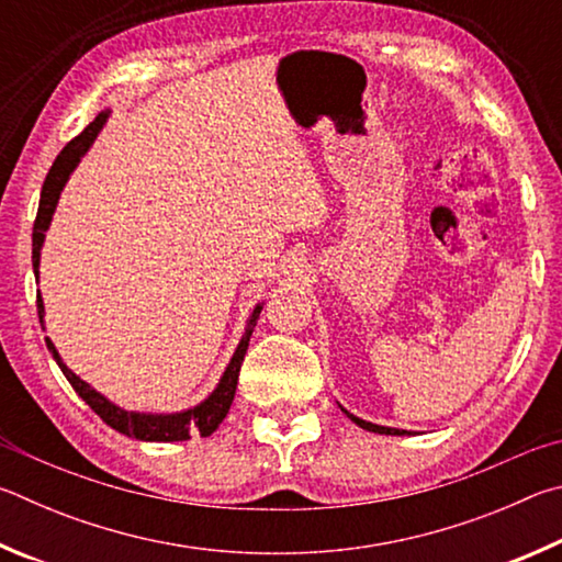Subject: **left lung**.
<instances>
[{
	"label": "left lung",
	"mask_w": 562,
	"mask_h": 562,
	"mask_svg": "<svg viewBox=\"0 0 562 562\" xmlns=\"http://www.w3.org/2000/svg\"><path fill=\"white\" fill-rule=\"evenodd\" d=\"M342 409V407H340ZM346 412V415L356 422L358 427H362V429H368V431H375V435H395V437H402V435H409L407 429H395V427H380V425H372V422H366V419H360V417H356V415H350L348 409H342Z\"/></svg>",
	"instance_id": "8db88e82"
}]
</instances>
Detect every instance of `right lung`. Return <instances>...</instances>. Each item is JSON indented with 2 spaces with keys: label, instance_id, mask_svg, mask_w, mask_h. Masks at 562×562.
I'll use <instances>...</instances> for the list:
<instances>
[{
  "label": "right lung",
  "instance_id": "1",
  "mask_svg": "<svg viewBox=\"0 0 562 562\" xmlns=\"http://www.w3.org/2000/svg\"><path fill=\"white\" fill-rule=\"evenodd\" d=\"M108 111L98 113L95 121L86 127L81 135H76L71 143H68L48 170L44 187H42V200H38V212H36V222H34V234H32V263H34V273L38 279V256H42V246H44V236L48 224H52V216L56 212L58 196H61L64 184L68 182V175L76 170V165L81 162V157L88 153V147L93 145L95 135L101 133V127L105 123ZM36 308H38V323L44 326V301L42 293L36 296ZM263 308V303H256L249 321H246L244 336L236 346L234 356L226 366L224 375L220 380V385L214 387V392L204 402H200L196 407L182 409V412H172V415H150V412H127L123 407L113 405L111 400L103 397L101 392H95L88 382L76 375L66 368V362L58 356V350L52 340L46 338V348L52 352L54 360L58 362V368L66 375V380L71 382V387L78 392L88 407H91L98 417H101L108 427H113L115 431H121L125 437L140 439V441H184L190 437H210L212 431L222 425V419L226 417V412L232 407L234 392H236V382H239V370L246 356V348H249V338L256 326V318Z\"/></svg>",
  "mask_w": 562,
  "mask_h": 562
}]
</instances>
